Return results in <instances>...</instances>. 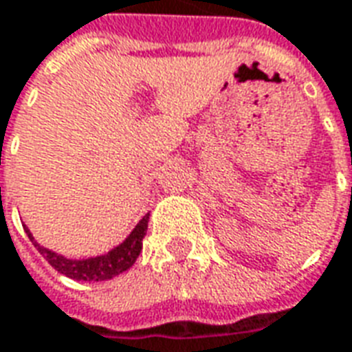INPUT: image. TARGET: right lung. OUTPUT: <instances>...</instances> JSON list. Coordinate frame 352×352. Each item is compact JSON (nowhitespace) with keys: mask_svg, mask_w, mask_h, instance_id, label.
<instances>
[{"mask_svg":"<svg viewBox=\"0 0 352 352\" xmlns=\"http://www.w3.org/2000/svg\"><path fill=\"white\" fill-rule=\"evenodd\" d=\"M148 221H150V214H146L137 223V227L131 230V234L120 245H116L114 250H110L104 255L88 258H67L60 255V253H56V251L46 250L33 238V234L25 225L24 230L33 245L37 248V251L60 274L71 279H76V281H107V279L116 278L123 272H127L135 264L140 251H142V238H144L146 230H148Z\"/></svg>","mask_w":352,"mask_h":352,"instance_id":"right-lung-1","label":"right lung"}]
</instances>
